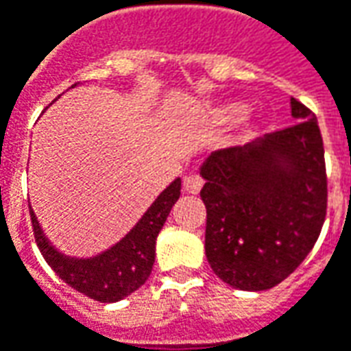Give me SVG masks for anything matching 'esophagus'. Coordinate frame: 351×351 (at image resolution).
<instances>
[{
  "label": "esophagus",
  "mask_w": 351,
  "mask_h": 351,
  "mask_svg": "<svg viewBox=\"0 0 351 351\" xmlns=\"http://www.w3.org/2000/svg\"><path fill=\"white\" fill-rule=\"evenodd\" d=\"M204 188V178L199 175H190L184 178V190L188 194H197Z\"/></svg>",
  "instance_id": "1"
}]
</instances>
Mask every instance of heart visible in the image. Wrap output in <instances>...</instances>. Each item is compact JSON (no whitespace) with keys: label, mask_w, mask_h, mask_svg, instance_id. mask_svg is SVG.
<instances>
[{"label":"heart","mask_w":351,"mask_h":351,"mask_svg":"<svg viewBox=\"0 0 351 351\" xmlns=\"http://www.w3.org/2000/svg\"><path fill=\"white\" fill-rule=\"evenodd\" d=\"M236 113H240V107L228 106L223 107V109H219V111H217V117H219V119H230V117H234Z\"/></svg>","instance_id":"1"}]
</instances>
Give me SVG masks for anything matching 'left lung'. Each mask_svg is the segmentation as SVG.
Wrapping results in <instances>:
<instances>
[{
  "mask_svg": "<svg viewBox=\"0 0 351 351\" xmlns=\"http://www.w3.org/2000/svg\"><path fill=\"white\" fill-rule=\"evenodd\" d=\"M288 128L219 149L202 165L206 256L223 282L269 290L313 250L326 217V167L317 117L292 97Z\"/></svg>",
  "mask_w": 351,
  "mask_h": 351,
  "instance_id": "left-lung-1",
  "label": "left lung"
}]
</instances>
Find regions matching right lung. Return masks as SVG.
I'll list each match as a JSON object with an SVG mask.
<instances>
[{
	"mask_svg": "<svg viewBox=\"0 0 351 351\" xmlns=\"http://www.w3.org/2000/svg\"><path fill=\"white\" fill-rule=\"evenodd\" d=\"M76 86V84H73ZM180 197V178L161 192L144 217L111 250L90 259H75L59 254L38 225L30 207L36 244L61 280L76 292L101 304H113L136 292L147 280L156 261V240L171 209Z\"/></svg>",
	"mask_w": 351,
	"mask_h": 351,
	"instance_id": "obj_1",
	"label": "right lung"
}]
</instances>
